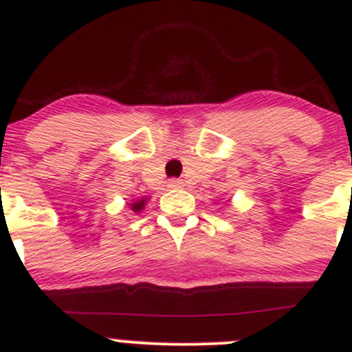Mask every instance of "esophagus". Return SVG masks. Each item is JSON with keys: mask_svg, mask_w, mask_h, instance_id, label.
Returning <instances> with one entry per match:
<instances>
[{"mask_svg": "<svg viewBox=\"0 0 352 352\" xmlns=\"http://www.w3.org/2000/svg\"><path fill=\"white\" fill-rule=\"evenodd\" d=\"M168 187H170V189H182L184 182L180 179H172L168 182Z\"/></svg>", "mask_w": 352, "mask_h": 352, "instance_id": "34e87169", "label": "esophagus"}]
</instances>
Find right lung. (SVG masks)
Wrapping results in <instances>:
<instances>
[{"label": "right lung", "instance_id": "obj_1", "mask_svg": "<svg viewBox=\"0 0 352 352\" xmlns=\"http://www.w3.org/2000/svg\"><path fill=\"white\" fill-rule=\"evenodd\" d=\"M144 204H146V199H140V201L133 202V204H129V206H131V209H133L134 212H140L141 209L144 208Z\"/></svg>", "mask_w": 352, "mask_h": 352}]
</instances>
